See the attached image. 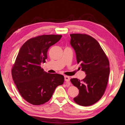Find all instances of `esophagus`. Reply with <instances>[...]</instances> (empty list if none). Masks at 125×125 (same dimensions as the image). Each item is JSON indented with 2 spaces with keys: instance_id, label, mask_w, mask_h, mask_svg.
<instances>
[{
  "instance_id": "esophagus-1",
  "label": "esophagus",
  "mask_w": 125,
  "mask_h": 125,
  "mask_svg": "<svg viewBox=\"0 0 125 125\" xmlns=\"http://www.w3.org/2000/svg\"><path fill=\"white\" fill-rule=\"evenodd\" d=\"M64 80L66 82H69L70 81V77L68 76H64Z\"/></svg>"
}]
</instances>
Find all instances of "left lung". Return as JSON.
<instances>
[{"label":"left lung","mask_w":125,"mask_h":125,"mask_svg":"<svg viewBox=\"0 0 125 125\" xmlns=\"http://www.w3.org/2000/svg\"><path fill=\"white\" fill-rule=\"evenodd\" d=\"M70 36L77 62L81 63L80 68L86 74L82 80L70 79L72 84L79 89V95L74 100L80 106H91L104 93L109 75V60L98 42L92 36L83 33Z\"/></svg>","instance_id":"obj_1"}]
</instances>
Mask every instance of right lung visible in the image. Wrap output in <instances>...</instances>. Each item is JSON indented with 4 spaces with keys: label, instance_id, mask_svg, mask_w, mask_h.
Returning <instances> with one entry per match:
<instances>
[{
    "label": "right lung",
    "instance_id": "1",
    "mask_svg": "<svg viewBox=\"0 0 125 125\" xmlns=\"http://www.w3.org/2000/svg\"><path fill=\"white\" fill-rule=\"evenodd\" d=\"M62 35H43L31 38L21 46L12 66V76L23 98L33 105L48 102L56 88L63 84L62 75L50 74L41 67L45 62L47 52Z\"/></svg>",
    "mask_w": 125,
    "mask_h": 125
}]
</instances>
